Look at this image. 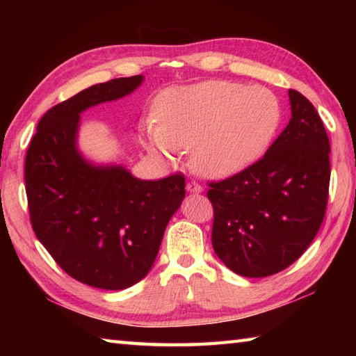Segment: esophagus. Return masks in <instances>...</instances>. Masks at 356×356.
<instances>
[{"label": "esophagus", "mask_w": 356, "mask_h": 356, "mask_svg": "<svg viewBox=\"0 0 356 356\" xmlns=\"http://www.w3.org/2000/svg\"><path fill=\"white\" fill-rule=\"evenodd\" d=\"M202 190H203V186L200 184L195 182V180H190V182L186 184V191H190V193H202Z\"/></svg>", "instance_id": "obj_1"}]
</instances>
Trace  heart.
I'll return each mask as SVG.
<instances>
[{"label":"heart","instance_id":"1","mask_svg":"<svg viewBox=\"0 0 356 356\" xmlns=\"http://www.w3.org/2000/svg\"><path fill=\"white\" fill-rule=\"evenodd\" d=\"M156 118L140 128V142L151 154L174 161L193 148L195 168L225 177L266 151L283 110L269 88L207 81L165 90L156 101Z\"/></svg>","mask_w":356,"mask_h":356}]
</instances>
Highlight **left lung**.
Listing matches in <instances>:
<instances>
[{
  "label": "left lung",
  "mask_w": 356,
  "mask_h": 356,
  "mask_svg": "<svg viewBox=\"0 0 356 356\" xmlns=\"http://www.w3.org/2000/svg\"><path fill=\"white\" fill-rule=\"evenodd\" d=\"M292 118L266 153L245 170L208 182L213 248L226 266L249 278L297 261L324 220L330 143L314 105L289 90Z\"/></svg>",
  "instance_id": "8db88e82"
}]
</instances>
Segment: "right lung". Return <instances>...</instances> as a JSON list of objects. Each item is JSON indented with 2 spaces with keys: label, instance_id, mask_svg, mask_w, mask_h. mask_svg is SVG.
Returning a JSON list of instances; mask_svg holds the SVG:
<instances>
[{
  "label": "right lung",
  "instance_id": "right-lung-1",
  "mask_svg": "<svg viewBox=\"0 0 356 356\" xmlns=\"http://www.w3.org/2000/svg\"><path fill=\"white\" fill-rule=\"evenodd\" d=\"M142 79H111L51 107L26 154L35 236L65 274L99 289H125L148 274L185 197L182 172L139 180L120 166L90 165L76 149L79 113L131 93Z\"/></svg>",
  "mask_w": 356,
  "mask_h": 356
}]
</instances>
